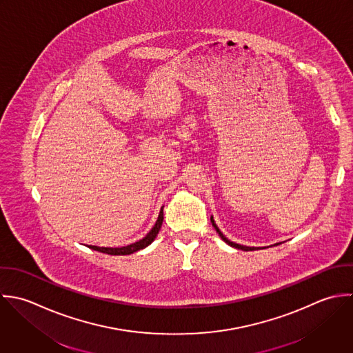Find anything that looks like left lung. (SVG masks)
I'll list each match as a JSON object with an SVG mask.
<instances>
[{"label":"left lung","mask_w":353,"mask_h":353,"mask_svg":"<svg viewBox=\"0 0 353 353\" xmlns=\"http://www.w3.org/2000/svg\"><path fill=\"white\" fill-rule=\"evenodd\" d=\"M211 222H212V226H214V228H215V230H216V233H218V234L221 235V238H222V239H223V241H225V242H226V243H229V245H230V246H233V248H235V249H241V250H254V249H257V248H249V246H243V245H238V243H235V242H232V241H229V239H228V238H226V236H225V235L222 234V233H221V230H219V229H218V226H216V225H215V221H214V219H212V218H211Z\"/></svg>","instance_id":"obj_1"}]
</instances>
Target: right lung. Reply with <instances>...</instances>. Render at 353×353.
I'll list each match as a JSON object with an SVG mask.
<instances>
[{
	"mask_svg": "<svg viewBox=\"0 0 353 353\" xmlns=\"http://www.w3.org/2000/svg\"><path fill=\"white\" fill-rule=\"evenodd\" d=\"M163 208L160 211V215L156 221V225L153 226V229L145 235L142 239H139L138 242H134L131 245H127V246H121V248H100V246H93L90 245L89 248L90 249H94V250H99V252H103V253H107V254H115V256H123V254H131L139 249H143L146 248L148 245H150L153 242V239L156 238V235L159 234V230L161 228V223H163Z\"/></svg>",
	"mask_w": 353,
	"mask_h": 353,
	"instance_id": "obj_1",
	"label": "right lung"
}]
</instances>
